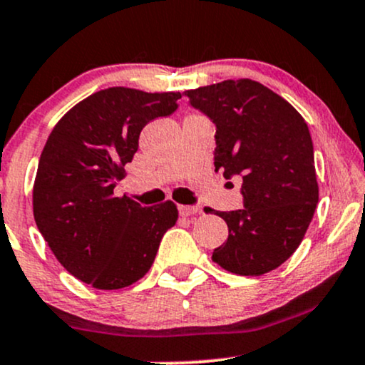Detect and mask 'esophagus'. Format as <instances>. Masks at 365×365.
<instances>
[{
    "label": "esophagus",
    "instance_id": "obj_1",
    "mask_svg": "<svg viewBox=\"0 0 365 365\" xmlns=\"http://www.w3.org/2000/svg\"><path fill=\"white\" fill-rule=\"evenodd\" d=\"M198 213H201V210L198 207H187V205H179V215H181V217L198 215Z\"/></svg>",
    "mask_w": 365,
    "mask_h": 365
}]
</instances>
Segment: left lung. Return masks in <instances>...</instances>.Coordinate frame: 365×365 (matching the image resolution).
<instances>
[{"mask_svg": "<svg viewBox=\"0 0 365 365\" xmlns=\"http://www.w3.org/2000/svg\"><path fill=\"white\" fill-rule=\"evenodd\" d=\"M184 93L217 126L215 173L242 178L244 208L217 212L229 237L212 259L235 275L272 272L302 242L319 200L309 128L285 98L250 78Z\"/></svg>", "mask_w": 365, "mask_h": 365, "instance_id": "8db88e82", "label": "left lung"}]
</instances>
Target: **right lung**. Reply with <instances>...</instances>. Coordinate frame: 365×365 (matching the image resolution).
Masks as SVG:
<instances>
[{
	"mask_svg": "<svg viewBox=\"0 0 365 365\" xmlns=\"http://www.w3.org/2000/svg\"><path fill=\"white\" fill-rule=\"evenodd\" d=\"M178 98L179 92L101 90L71 107L46 141L34 182V218L56 259L93 289H124L145 277L178 222L173 201L143 208L114 196L141 130L173 114Z\"/></svg>",
	"mask_w": 365,
	"mask_h": 365,
	"instance_id": "add662e5",
	"label": "right lung"
}]
</instances>
